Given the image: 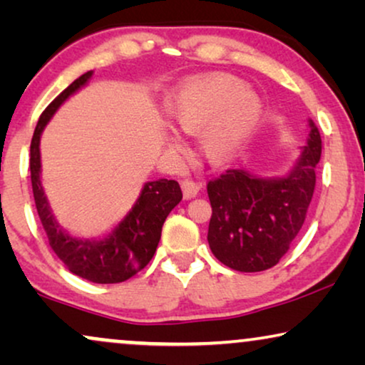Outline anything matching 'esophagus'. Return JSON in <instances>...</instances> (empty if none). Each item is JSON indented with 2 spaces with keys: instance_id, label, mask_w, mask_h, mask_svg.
Wrapping results in <instances>:
<instances>
[{
  "instance_id": "34e87169",
  "label": "esophagus",
  "mask_w": 365,
  "mask_h": 365,
  "mask_svg": "<svg viewBox=\"0 0 365 365\" xmlns=\"http://www.w3.org/2000/svg\"><path fill=\"white\" fill-rule=\"evenodd\" d=\"M182 186V194H184V199H191V197H196L199 194V189H201V184L197 181H194V179H184L181 182Z\"/></svg>"
}]
</instances>
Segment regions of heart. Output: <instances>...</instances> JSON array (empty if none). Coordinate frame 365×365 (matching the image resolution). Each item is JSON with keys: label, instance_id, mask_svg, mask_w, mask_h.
I'll return each mask as SVG.
<instances>
[{"label": "heart", "instance_id": "b5f03b06", "mask_svg": "<svg viewBox=\"0 0 365 365\" xmlns=\"http://www.w3.org/2000/svg\"><path fill=\"white\" fill-rule=\"evenodd\" d=\"M257 99L247 86L226 74L199 78L168 104L173 126L189 136H201V148L212 163H222L241 146L257 118Z\"/></svg>", "mask_w": 365, "mask_h": 365}]
</instances>
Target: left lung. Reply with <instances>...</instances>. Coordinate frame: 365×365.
<instances>
[{
  "label": "left lung",
  "mask_w": 365,
  "mask_h": 365,
  "mask_svg": "<svg viewBox=\"0 0 365 365\" xmlns=\"http://www.w3.org/2000/svg\"><path fill=\"white\" fill-rule=\"evenodd\" d=\"M321 151V133L311 121L307 146L286 178L261 179L227 169L207 182L212 207L207 241L224 266L259 272L281 261L306 221Z\"/></svg>",
  "instance_id": "1"
}]
</instances>
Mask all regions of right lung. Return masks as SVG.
<instances>
[{
  "instance_id": "add662e5",
  "label": "right lung",
  "mask_w": 365,
  "mask_h": 365,
  "mask_svg": "<svg viewBox=\"0 0 365 365\" xmlns=\"http://www.w3.org/2000/svg\"><path fill=\"white\" fill-rule=\"evenodd\" d=\"M91 71L84 73L73 81L38 119L29 149V169H31L33 196L38 216L46 231L49 246L64 266L76 276L96 284H116L133 277L151 261L161 239L163 224L169 212L182 199L178 181L158 179L146 182L143 192L119 226L101 241H81L68 236L54 221L48 199L44 196L41 179V158H39V138L44 126L68 96L88 83Z\"/></svg>"
}]
</instances>
